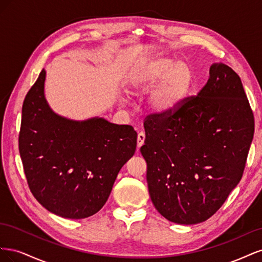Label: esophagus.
<instances>
[{
	"instance_id": "esophagus-1",
	"label": "esophagus",
	"mask_w": 262,
	"mask_h": 262,
	"mask_svg": "<svg viewBox=\"0 0 262 262\" xmlns=\"http://www.w3.org/2000/svg\"><path fill=\"white\" fill-rule=\"evenodd\" d=\"M144 140H145V134L143 132H140L138 134V146L141 147L144 144Z\"/></svg>"
}]
</instances>
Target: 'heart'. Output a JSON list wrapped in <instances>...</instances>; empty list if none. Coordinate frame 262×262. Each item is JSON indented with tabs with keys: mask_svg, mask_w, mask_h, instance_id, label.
Listing matches in <instances>:
<instances>
[{
	"mask_svg": "<svg viewBox=\"0 0 262 262\" xmlns=\"http://www.w3.org/2000/svg\"><path fill=\"white\" fill-rule=\"evenodd\" d=\"M131 83L140 91L148 90L157 83L149 95L150 106L157 113H169L188 95L192 85V72L187 63H176L171 58L157 54L140 63Z\"/></svg>",
	"mask_w": 262,
	"mask_h": 262,
	"instance_id": "heart-1",
	"label": "heart"
}]
</instances>
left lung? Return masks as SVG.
<instances>
[{"mask_svg": "<svg viewBox=\"0 0 262 262\" xmlns=\"http://www.w3.org/2000/svg\"><path fill=\"white\" fill-rule=\"evenodd\" d=\"M148 193L173 223L207 221L241 181L255 131V118L233 69L215 63L195 96L172 112L144 120Z\"/></svg>", "mask_w": 262, "mask_h": 262, "instance_id": "8db88e82", "label": "left lung"}]
</instances>
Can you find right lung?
<instances>
[{"instance_id": "right-lung-1", "label": "right lung", "mask_w": 262, "mask_h": 262, "mask_svg": "<svg viewBox=\"0 0 262 262\" xmlns=\"http://www.w3.org/2000/svg\"><path fill=\"white\" fill-rule=\"evenodd\" d=\"M42 70L21 109L18 148L31 193L45 209L66 219L97 213L119 170L136 152L131 125L105 119L72 121L55 115L45 99Z\"/></svg>"}]
</instances>
